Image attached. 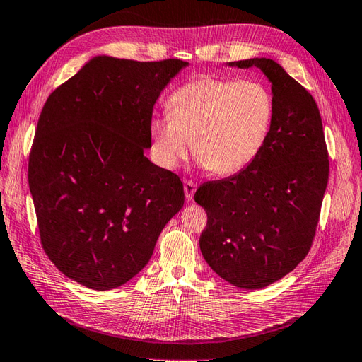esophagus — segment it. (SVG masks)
Listing matches in <instances>:
<instances>
[{
	"mask_svg": "<svg viewBox=\"0 0 362 362\" xmlns=\"http://www.w3.org/2000/svg\"><path fill=\"white\" fill-rule=\"evenodd\" d=\"M194 192H197V185H194V182H192V181H184V194H185V199L192 201Z\"/></svg>",
	"mask_w": 362,
	"mask_h": 362,
	"instance_id": "1",
	"label": "esophagus"
}]
</instances>
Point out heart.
I'll return each mask as SVG.
<instances>
[{"instance_id": "heart-1", "label": "heart", "mask_w": 362, "mask_h": 362, "mask_svg": "<svg viewBox=\"0 0 362 362\" xmlns=\"http://www.w3.org/2000/svg\"><path fill=\"white\" fill-rule=\"evenodd\" d=\"M169 117L151 122L152 157L173 170L193 153L213 175L243 170L265 144L274 97L257 81L199 76L178 88L168 100Z\"/></svg>"}]
</instances>
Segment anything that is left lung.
Returning a JSON list of instances; mask_svg holds the SVG:
<instances>
[{"mask_svg":"<svg viewBox=\"0 0 362 362\" xmlns=\"http://www.w3.org/2000/svg\"><path fill=\"white\" fill-rule=\"evenodd\" d=\"M257 66L271 83L274 120L254 161L194 193L207 211L199 248L219 277L260 289L306 257L329 180V155L318 106L305 88L267 57L228 62Z\"/></svg>","mask_w":362,"mask_h":362,"instance_id":"1","label":"left lung"}]
</instances>
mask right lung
<instances>
[{"label": "right lung", "mask_w": 362, "mask_h": 362, "mask_svg": "<svg viewBox=\"0 0 362 362\" xmlns=\"http://www.w3.org/2000/svg\"><path fill=\"white\" fill-rule=\"evenodd\" d=\"M187 65L95 56L48 95L28 185L42 248L68 279L95 291L124 285L182 209L181 180L144 149L155 102Z\"/></svg>", "instance_id": "right-lung-1"}]
</instances>
